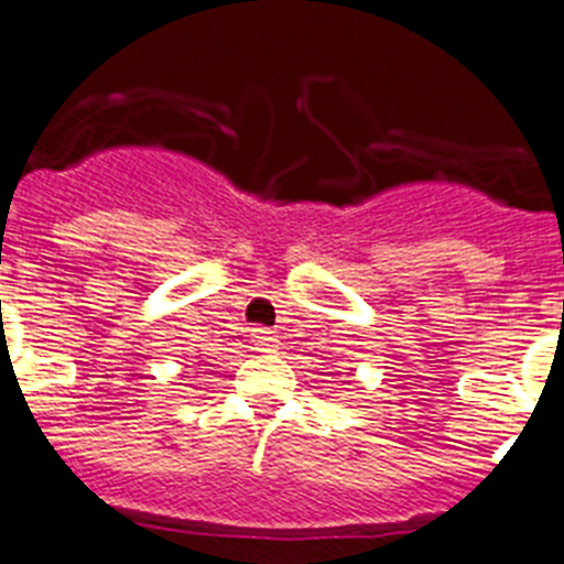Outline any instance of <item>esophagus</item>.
I'll return each instance as SVG.
<instances>
[{
	"instance_id": "obj_1",
	"label": "esophagus",
	"mask_w": 564,
	"mask_h": 564,
	"mask_svg": "<svg viewBox=\"0 0 564 564\" xmlns=\"http://www.w3.org/2000/svg\"><path fill=\"white\" fill-rule=\"evenodd\" d=\"M252 345H256V351L272 354L278 348L275 332H270V328H252Z\"/></svg>"
}]
</instances>
